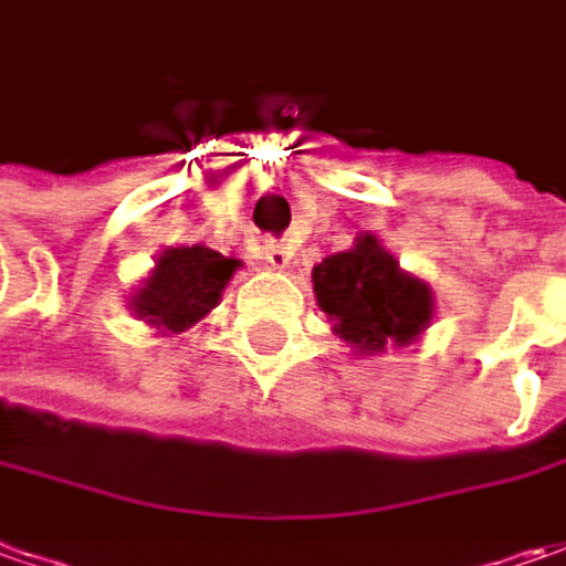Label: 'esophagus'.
<instances>
[{
	"label": "esophagus",
	"instance_id": "obj_1",
	"mask_svg": "<svg viewBox=\"0 0 566 566\" xmlns=\"http://www.w3.org/2000/svg\"><path fill=\"white\" fill-rule=\"evenodd\" d=\"M265 263L272 265V269H284V265L291 263V250L282 244H269L265 247Z\"/></svg>",
	"mask_w": 566,
	"mask_h": 566
}]
</instances>
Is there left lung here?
Segmentation results:
<instances>
[{"label":"left lung","instance_id":"left-lung-1","mask_svg":"<svg viewBox=\"0 0 566 566\" xmlns=\"http://www.w3.org/2000/svg\"><path fill=\"white\" fill-rule=\"evenodd\" d=\"M313 291L347 344L381 350L388 342L407 344L429 325V284L403 275L376 238H363L347 253H335L313 269Z\"/></svg>","mask_w":566,"mask_h":566}]
</instances>
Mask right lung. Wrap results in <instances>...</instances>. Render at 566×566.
<instances>
[{
	"instance_id": "1",
	"label": "right lung",
	"mask_w": 566,
	"mask_h": 566,
	"mask_svg": "<svg viewBox=\"0 0 566 566\" xmlns=\"http://www.w3.org/2000/svg\"><path fill=\"white\" fill-rule=\"evenodd\" d=\"M234 269L238 260H228L209 247H168L134 297V313L153 325L185 332L219 303Z\"/></svg>"
}]
</instances>
